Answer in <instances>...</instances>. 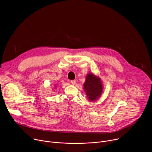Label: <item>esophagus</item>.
Masks as SVG:
<instances>
[{
	"label": "esophagus",
	"mask_w": 152,
	"mask_h": 152,
	"mask_svg": "<svg viewBox=\"0 0 152 152\" xmlns=\"http://www.w3.org/2000/svg\"><path fill=\"white\" fill-rule=\"evenodd\" d=\"M70 82L73 84V85H75L76 83V80H72L70 81Z\"/></svg>",
	"instance_id": "34e87169"
}]
</instances>
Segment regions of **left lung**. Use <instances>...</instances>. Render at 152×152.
I'll return each mask as SVG.
<instances>
[{"mask_svg": "<svg viewBox=\"0 0 152 152\" xmlns=\"http://www.w3.org/2000/svg\"><path fill=\"white\" fill-rule=\"evenodd\" d=\"M83 86L86 96L91 101L96 100L101 95L103 91L102 85L99 77H96L91 73L86 76Z\"/></svg>", "mask_w": 152, "mask_h": 152, "instance_id": "1", "label": "left lung"}]
</instances>
